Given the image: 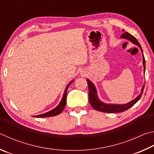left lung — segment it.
<instances>
[{
	"label": "left lung",
	"mask_w": 154,
	"mask_h": 154,
	"mask_svg": "<svg viewBox=\"0 0 154 154\" xmlns=\"http://www.w3.org/2000/svg\"><path fill=\"white\" fill-rule=\"evenodd\" d=\"M124 31V30H122ZM121 38H126L128 40H130L131 42L134 43V45L138 46V47L141 48V52L143 54V51L142 48L141 47V45L139 44V42L137 41V40L135 38V37L133 36V35L130 34L128 32H124V33L121 35ZM143 64L144 66V72L145 69V60L143 54ZM88 86V99H89V103L91 106H92L94 109L99 112H105V113H118V112H125L126 110L128 109L130 107L133 106L134 104H135L137 101H138L140 98L141 97L143 92L144 90V87H142L141 89V93L140 95H139L137 97L133 99V101L129 102V103L124 105H114V104H106L104 103L101 101H99V99L97 97V91L95 85H94L92 82H91L89 80H87Z\"/></svg>",
	"instance_id": "left-lung-1"
}]
</instances>
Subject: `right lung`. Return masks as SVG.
<instances>
[{
  "label": "right lung",
  "instance_id": "add662e5",
  "mask_svg": "<svg viewBox=\"0 0 154 154\" xmlns=\"http://www.w3.org/2000/svg\"><path fill=\"white\" fill-rule=\"evenodd\" d=\"M72 82H70L69 84L67 86L66 90H65V92H64V94H63V98H62L61 102H60V103H59V104L55 107V109H52V110H51V111L45 113V114H40V115H38V116H34V117H36V118H45V117L55 116H57V115H58L59 114H61V112L63 110L65 106H66L67 88H68L69 86L70 85V84H71Z\"/></svg>",
  "mask_w": 154,
  "mask_h": 154
}]
</instances>
